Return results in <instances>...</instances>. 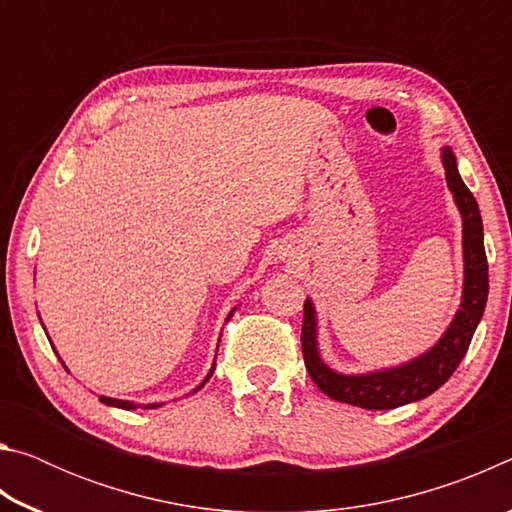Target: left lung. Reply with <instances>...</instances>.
<instances>
[{
	"instance_id": "left-lung-1",
	"label": "left lung",
	"mask_w": 512,
	"mask_h": 512,
	"mask_svg": "<svg viewBox=\"0 0 512 512\" xmlns=\"http://www.w3.org/2000/svg\"><path fill=\"white\" fill-rule=\"evenodd\" d=\"M440 160L445 167V180L454 203L463 219V296L461 309L456 311L445 334L431 345L427 352L400 366L345 375L329 368L318 350V318L311 298L305 300V318H302V357L309 377L327 397L336 402L370 411L397 409V406L424 400L438 391L454 375L463 361L470 341L481 323L485 302H488V259L483 248V223L479 203L465 187L456 167V155L449 146L440 149Z\"/></svg>"
}]
</instances>
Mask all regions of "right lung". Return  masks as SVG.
<instances>
[{
    "label": "right lung",
    "instance_id": "add662e5",
    "mask_svg": "<svg viewBox=\"0 0 512 512\" xmlns=\"http://www.w3.org/2000/svg\"><path fill=\"white\" fill-rule=\"evenodd\" d=\"M235 311H237V307L230 311L228 318H232V314H235ZM58 359H60V357H58ZM214 361H216V359H214ZM212 372H214V366H212V370H210V372H207V377L203 379V384H201V386H196L192 393H196L198 388H203V386H205V381L212 377ZM99 400H101L103 404H108V406H117V409H126V411H131V409H158V406H162V404H158V402H155V404H135V402H128V400H115V397H106V395H101Z\"/></svg>",
    "mask_w": 512,
    "mask_h": 512
}]
</instances>
